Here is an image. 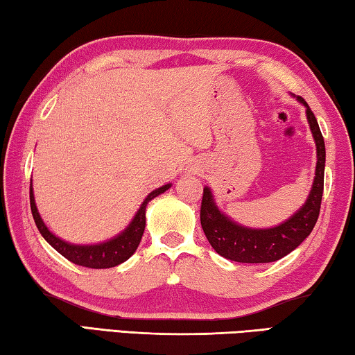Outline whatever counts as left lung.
I'll use <instances>...</instances> for the list:
<instances>
[{"mask_svg":"<svg viewBox=\"0 0 355 355\" xmlns=\"http://www.w3.org/2000/svg\"><path fill=\"white\" fill-rule=\"evenodd\" d=\"M305 106L307 122L316 144V169L310 194L291 218L269 228H252L238 224L216 205L213 191L205 186L200 207V222L211 248L227 260L238 263H271L290 254L307 238L318 220L324 189L326 147L315 114L302 97H296Z\"/></svg>","mask_w":355,"mask_h":355,"instance_id":"8db88e82","label":"left lung"}]
</instances>
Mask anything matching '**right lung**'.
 I'll return each instance as SVG.
<instances>
[{"instance_id":"1","label":"right lung","mask_w":355,"mask_h":355,"mask_svg":"<svg viewBox=\"0 0 355 355\" xmlns=\"http://www.w3.org/2000/svg\"><path fill=\"white\" fill-rule=\"evenodd\" d=\"M172 186V183L163 184L161 188L150 192L142 202V205L137 209L135 218L131 219L128 227L123 232H120L111 239L105 243L98 244H71L69 241H64L55 233L50 232V228L45 225L44 219L40 218L35 207L34 191H33V180L31 188H29V202H31V211L35 225H37L40 235L45 238V241L51 245L53 249L58 250L62 257L67 258L69 261L78 264V266L92 268V269H106L117 266V264L127 261L128 258L135 254L137 245H139L144 230H146V208L147 203L155 199L156 196L163 194Z\"/></svg>"}]
</instances>
